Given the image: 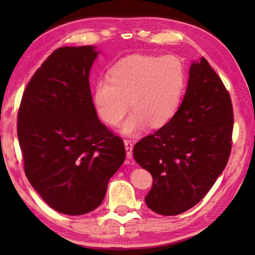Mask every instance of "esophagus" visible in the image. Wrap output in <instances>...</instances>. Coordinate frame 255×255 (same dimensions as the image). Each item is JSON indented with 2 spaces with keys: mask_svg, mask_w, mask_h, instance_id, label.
Segmentation results:
<instances>
[{
  "mask_svg": "<svg viewBox=\"0 0 255 255\" xmlns=\"http://www.w3.org/2000/svg\"><path fill=\"white\" fill-rule=\"evenodd\" d=\"M125 147H126V153H127V158L131 159L132 157V141L131 140H128V139H125Z\"/></svg>",
  "mask_w": 255,
  "mask_h": 255,
  "instance_id": "1",
  "label": "esophagus"
}]
</instances>
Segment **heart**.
<instances>
[{"mask_svg":"<svg viewBox=\"0 0 255 255\" xmlns=\"http://www.w3.org/2000/svg\"><path fill=\"white\" fill-rule=\"evenodd\" d=\"M185 89V67L174 55H131L116 64L109 80L94 86V103L106 124L117 126L131 108L123 126L127 135L143 130L148 125L159 128L178 112Z\"/></svg>","mask_w":255,"mask_h":255,"instance_id":"b5f03b06","label":"heart"}]
</instances>
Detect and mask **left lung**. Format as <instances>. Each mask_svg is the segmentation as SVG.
Wrapping results in <instances>:
<instances>
[{
    "label": "left lung",
    "mask_w": 255,
    "mask_h": 255,
    "mask_svg": "<svg viewBox=\"0 0 255 255\" xmlns=\"http://www.w3.org/2000/svg\"><path fill=\"white\" fill-rule=\"evenodd\" d=\"M234 112L230 92L207 59L190 67L187 92L169 124L143 137L133 158L153 175L146 205L164 216L196 206L225 169Z\"/></svg>",
    "instance_id": "obj_1"
}]
</instances>
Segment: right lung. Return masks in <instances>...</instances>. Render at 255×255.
<instances>
[{
	"instance_id": "add662e5",
	"label": "right lung",
	"mask_w": 255,
	"mask_h": 255,
	"mask_svg": "<svg viewBox=\"0 0 255 255\" xmlns=\"http://www.w3.org/2000/svg\"><path fill=\"white\" fill-rule=\"evenodd\" d=\"M92 46L60 47L24 89L18 138L30 184L48 206L83 215L101 205L126 158L124 140L99 120L90 89Z\"/></svg>"
}]
</instances>
